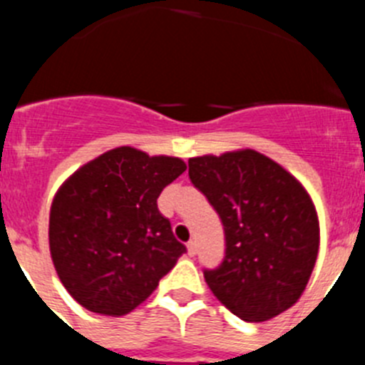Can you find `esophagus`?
I'll list each match as a JSON object with an SVG mask.
<instances>
[{"mask_svg":"<svg viewBox=\"0 0 365 365\" xmlns=\"http://www.w3.org/2000/svg\"><path fill=\"white\" fill-rule=\"evenodd\" d=\"M187 255H189V256L196 255V244H195V242H189V244H187Z\"/></svg>","mask_w":365,"mask_h":365,"instance_id":"34e87169","label":"esophagus"}]
</instances>
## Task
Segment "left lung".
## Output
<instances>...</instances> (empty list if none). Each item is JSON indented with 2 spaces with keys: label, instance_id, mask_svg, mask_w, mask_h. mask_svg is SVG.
<instances>
[{
  "label": "left lung",
  "instance_id": "obj_1",
  "mask_svg": "<svg viewBox=\"0 0 365 365\" xmlns=\"http://www.w3.org/2000/svg\"><path fill=\"white\" fill-rule=\"evenodd\" d=\"M189 176L225 231L222 265L203 272L212 294L245 322L293 307L320 247L317 207L305 187L255 149L190 158Z\"/></svg>",
  "mask_w": 365,
  "mask_h": 365
}]
</instances>
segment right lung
I'll return each instance as SVG.
<instances>
[{
  "label": "right lung",
  "instance_id": "add662e5",
  "mask_svg": "<svg viewBox=\"0 0 365 365\" xmlns=\"http://www.w3.org/2000/svg\"><path fill=\"white\" fill-rule=\"evenodd\" d=\"M185 169L182 158L123 145L81 165L56 190L51 258L63 287L85 309L123 317L175 267L185 245L156 200Z\"/></svg>",
  "mask_w": 365,
  "mask_h": 365
}]
</instances>
